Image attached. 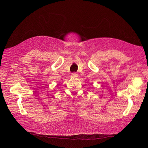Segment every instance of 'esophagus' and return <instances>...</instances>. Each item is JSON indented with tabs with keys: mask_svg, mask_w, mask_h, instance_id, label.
Masks as SVG:
<instances>
[{
	"mask_svg": "<svg viewBox=\"0 0 148 148\" xmlns=\"http://www.w3.org/2000/svg\"><path fill=\"white\" fill-rule=\"evenodd\" d=\"M77 76H78V74L77 73H73L71 74V77H73V78H74V77H77Z\"/></svg>",
	"mask_w": 148,
	"mask_h": 148,
	"instance_id": "obj_1",
	"label": "esophagus"
}]
</instances>
